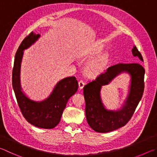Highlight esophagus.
Returning a JSON list of instances; mask_svg holds the SVG:
<instances>
[{
  "label": "esophagus",
  "instance_id": "obj_1",
  "mask_svg": "<svg viewBox=\"0 0 157 157\" xmlns=\"http://www.w3.org/2000/svg\"><path fill=\"white\" fill-rule=\"evenodd\" d=\"M78 84H79V88H80V89H82L84 86V82L83 80H79L78 82Z\"/></svg>",
  "mask_w": 157,
  "mask_h": 157
}]
</instances>
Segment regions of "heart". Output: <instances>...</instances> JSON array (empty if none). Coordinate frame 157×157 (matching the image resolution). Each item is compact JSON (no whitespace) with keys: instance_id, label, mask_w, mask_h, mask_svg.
I'll return each instance as SVG.
<instances>
[{"instance_id":"obj_1","label":"heart","mask_w":157,"mask_h":157,"mask_svg":"<svg viewBox=\"0 0 157 157\" xmlns=\"http://www.w3.org/2000/svg\"><path fill=\"white\" fill-rule=\"evenodd\" d=\"M103 51V47L100 44H96L84 49L81 53L80 57L82 59H90L99 55ZM108 62V56L103 55L98 58L90 62L86 67V74L90 77H95L104 71Z\"/></svg>"}]
</instances>
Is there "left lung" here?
I'll return each instance as SVG.
<instances>
[{"mask_svg":"<svg viewBox=\"0 0 157 157\" xmlns=\"http://www.w3.org/2000/svg\"><path fill=\"white\" fill-rule=\"evenodd\" d=\"M133 56L141 61L143 57L134 45ZM126 71L131 75V85L126 104L119 111H107L103 106L100 98L101 86L107 84L119 73ZM144 68L139 63H120L108 67L88 82L84 87V96L86 102L85 113L90 127L96 132H108L123 127L132 117L143 96L144 90Z\"/></svg>","mask_w":157,"mask_h":157,"instance_id":"obj_1","label":"left lung"}]
</instances>
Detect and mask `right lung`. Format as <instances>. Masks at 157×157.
Returning <instances> with one entry per match:
<instances>
[{"label": "right lung", "instance_id": "add662e5", "mask_svg": "<svg viewBox=\"0 0 157 157\" xmlns=\"http://www.w3.org/2000/svg\"><path fill=\"white\" fill-rule=\"evenodd\" d=\"M40 37L33 31L25 37L16 51L12 70V86L17 102L25 119L38 128L51 129L60 121L61 116L69 99L78 90V82L75 77H69L59 81L46 100L36 102L30 100L21 91L20 69L22 51L34 43Z\"/></svg>", "mask_w": 157, "mask_h": 157}]
</instances>
